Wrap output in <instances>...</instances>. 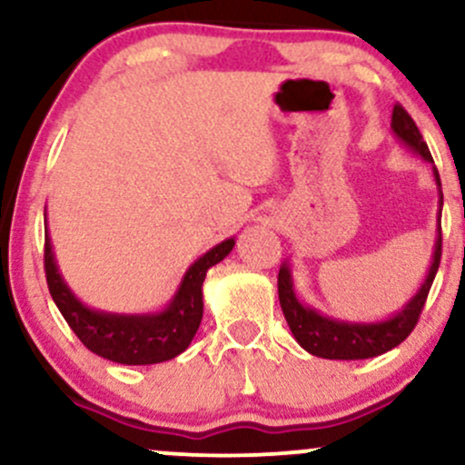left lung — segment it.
Here are the masks:
<instances>
[{
    "label": "left lung",
    "mask_w": 465,
    "mask_h": 465,
    "mask_svg": "<svg viewBox=\"0 0 465 465\" xmlns=\"http://www.w3.org/2000/svg\"><path fill=\"white\" fill-rule=\"evenodd\" d=\"M391 131L398 137L400 143L409 148L411 153L420 154L424 162L430 163L433 168V179L437 185V196H440V210H437V238L433 255H430V266L426 271L424 282H421L413 297L398 308L396 312L389 314L385 319H376V322H351V319L330 317V314L319 312L317 308L303 303L295 292V282H292V271L288 260L280 266V275H277V292H280V306L284 312L288 328L297 343L302 345L308 354L319 356V359L330 361H361L373 359L385 351L393 350L396 345L402 343L407 336L413 332L415 323H418L421 308H424L426 297H429L430 286H433L435 273L440 269L441 260V205H444V194H441V181L437 173L433 157H430L429 146H426L424 137L418 126H415L413 117H411L402 106H393L391 114Z\"/></svg>",
    "instance_id": "left-lung-1"
}]
</instances>
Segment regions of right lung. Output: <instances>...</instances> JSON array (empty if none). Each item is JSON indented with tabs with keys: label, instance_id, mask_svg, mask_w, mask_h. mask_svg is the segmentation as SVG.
<instances>
[{
	"label": "right lung",
	"instance_id": "right-lung-1",
	"mask_svg": "<svg viewBox=\"0 0 465 465\" xmlns=\"http://www.w3.org/2000/svg\"><path fill=\"white\" fill-rule=\"evenodd\" d=\"M233 244L236 240L227 238L194 260L162 311L135 314L106 312L87 306L74 295L58 269L50 232L45 229L47 288L56 308L84 348L120 365H154L188 350L203 319V282L207 271L225 260Z\"/></svg>",
	"mask_w": 465,
	"mask_h": 465
}]
</instances>
